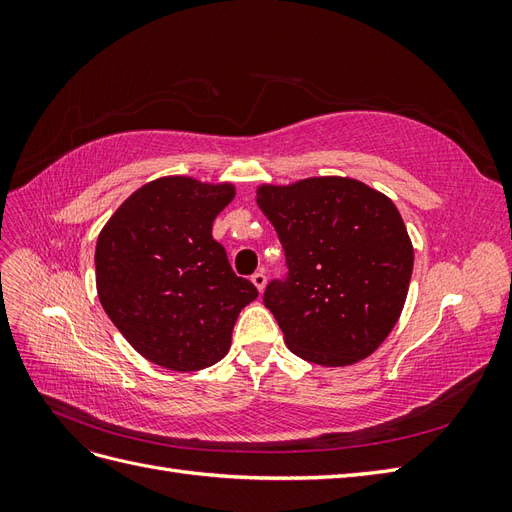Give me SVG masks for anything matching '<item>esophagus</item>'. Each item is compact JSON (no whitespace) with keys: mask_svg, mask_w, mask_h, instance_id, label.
<instances>
[{"mask_svg":"<svg viewBox=\"0 0 512 512\" xmlns=\"http://www.w3.org/2000/svg\"><path fill=\"white\" fill-rule=\"evenodd\" d=\"M252 284L258 288V292L265 290V286H267V277H265V273H262V271H256V273L252 275Z\"/></svg>","mask_w":512,"mask_h":512,"instance_id":"1","label":"esophagus"}]
</instances>
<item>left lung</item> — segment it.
<instances>
[{
    "label": "left lung",
    "instance_id": "8db88e82",
    "mask_svg": "<svg viewBox=\"0 0 512 512\" xmlns=\"http://www.w3.org/2000/svg\"><path fill=\"white\" fill-rule=\"evenodd\" d=\"M256 203L280 237L288 280L265 305L301 359L354 365L374 354L404 309L414 247L393 200L350 177L262 183Z\"/></svg>",
    "mask_w": 512,
    "mask_h": 512
}]
</instances>
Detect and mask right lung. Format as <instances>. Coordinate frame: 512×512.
I'll list each match as a JSON object with an SVG mask.
<instances>
[{
	"instance_id": "right-lung-1",
	"label": "right lung",
	"mask_w": 512,
	"mask_h": 512,
	"mask_svg": "<svg viewBox=\"0 0 512 512\" xmlns=\"http://www.w3.org/2000/svg\"><path fill=\"white\" fill-rule=\"evenodd\" d=\"M235 194L228 181L160 177L100 230L98 299L128 344L164 369L198 371L224 359L239 312L258 297L211 235Z\"/></svg>"
}]
</instances>
